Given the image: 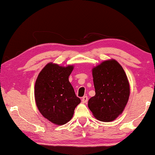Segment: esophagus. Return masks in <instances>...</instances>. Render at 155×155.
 <instances>
[{"mask_svg": "<svg viewBox=\"0 0 155 155\" xmlns=\"http://www.w3.org/2000/svg\"><path fill=\"white\" fill-rule=\"evenodd\" d=\"M87 101H88V97H87V96H84V97L82 98V103H87Z\"/></svg>", "mask_w": 155, "mask_h": 155, "instance_id": "esophagus-1", "label": "esophagus"}]
</instances>
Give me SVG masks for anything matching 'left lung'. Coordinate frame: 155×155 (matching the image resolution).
<instances>
[{
  "instance_id": "left-lung-1",
  "label": "left lung",
  "mask_w": 155,
  "mask_h": 155,
  "mask_svg": "<svg viewBox=\"0 0 155 155\" xmlns=\"http://www.w3.org/2000/svg\"><path fill=\"white\" fill-rule=\"evenodd\" d=\"M95 95L88 107L97 119L115 120L124 111L130 95V85L124 68L116 60L105 61L92 69Z\"/></svg>"
}]
</instances>
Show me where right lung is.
<instances>
[{"mask_svg":"<svg viewBox=\"0 0 155 155\" xmlns=\"http://www.w3.org/2000/svg\"><path fill=\"white\" fill-rule=\"evenodd\" d=\"M73 70V65L63 67L49 63L36 80V104L42 116L54 124L63 125L71 120L80 103L68 80Z\"/></svg>","mask_w":155,"mask_h":155,"instance_id":"right-lung-1","label":"right lung"}]
</instances>
